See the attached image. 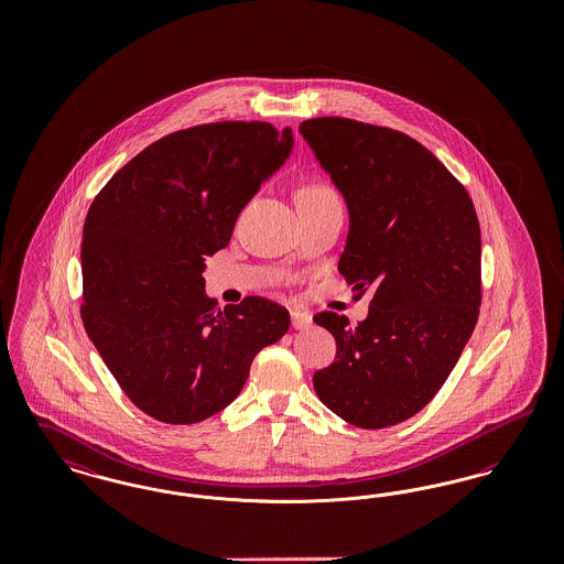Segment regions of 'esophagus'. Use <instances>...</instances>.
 <instances>
[{
  "label": "esophagus",
  "mask_w": 564,
  "mask_h": 564,
  "mask_svg": "<svg viewBox=\"0 0 564 564\" xmlns=\"http://www.w3.org/2000/svg\"><path fill=\"white\" fill-rule=\"evenodd\" d=\"M313 323V317L306 311H292V325L294 329H306Z\"/></svg>",
  "instance_id": "obj_1"
}]
</instances>
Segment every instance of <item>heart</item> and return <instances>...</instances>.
<instances>
[{"instance_id":"heart-1","label":"heart","mask_w":564,"mask_h":564,"mask_svg":"<svg viewBox=\"0 0 564 564\" xmlns=\"http://www.w3.org/2000/svg\"><path fill=\"white\" fill-rule=\"evenodd\" d=\"M297 205H319V203H332V200H338V196L334 194V189L319 182H313V184H306L302 188L297 189Z\"/></svg>"}]
</instances>
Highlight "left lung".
Returning <instances> with one entry per match:
<instances>
[{"label":"left lung","mask_w":564,"mask_h":564,"mask_svg":"<svg viewBox=\"0 0 564 564\" xmlns=\"http://www.w3.org/2000/svg\"><path fill=\"white\" fill-rule=\"evenodd\" d=\"M349 207L338 270L370 313L315 323L336 338V361L313 376L334 414L361 430L414 416L465 349L482 302V239L474 203L455 175L408 134L350 118L300 124Z\"/></svg>","instance_id":"8db88e82"}]
</instances>
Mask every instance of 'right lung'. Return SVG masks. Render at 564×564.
Wrapping results in <instances>:
<instances>
[{"label":"right lung","instance_id":"1","mask_svg":"<svg viewBox=\"0 0 564 564\" xmlns=\"http://www.w3.org/2000/svg\"><path fill=\"white\" fill-rule=\"evenodd\" d=\"M292 145V129L269 122L198 124L148 145L95 196L82 235V323L148 416H214L241 393L253 357L290 329L288 308L260 295L217 308L203 270Z\"/></svg>","mask_w":564,"mask_h":564}]
</instances>
